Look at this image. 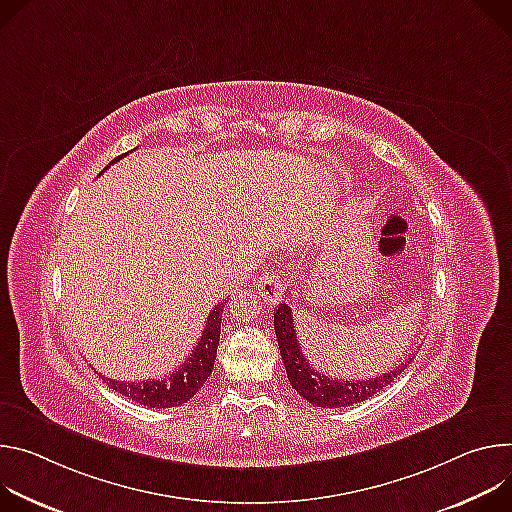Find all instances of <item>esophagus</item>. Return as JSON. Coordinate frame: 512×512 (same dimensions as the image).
<instances>
[{
	"instance_id": "1",
	"label": "esophagus",
	"mask_w": 512,
	"mask_h": 512,
	"mask_svg": "<svg viewBox=\"0 0 512 512\" xmlns=\"http://www.w3.org/2000/svg\"><path fill=\"white\" fill-rule=\"evenodd\" d=\"M258 293L262 299L270 305H276L282 301V295H285V289L280 285V276L278 274H262L258 280Z\"/></svg>"
}]
</instances>
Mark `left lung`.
<instances>
[{
	"label": "left lung",
	"mask_w": 512,
	"mask_h": 512,
	"mask_svg": "<svg viewBox=\"0 0 512 512\" xmlns=\"http://www.w3.org/2000/svg\"><path fill=\"white\" fill-rule=\"evenodd\" d=\"M274 333H276L278 350L282 356V364L287 368V378L291 386L303 396L307 403L323 409H342V407L368 401L370 396L380 392L384 386H388L396 376H399L409 366V362H413V356H411L401 366H396V370L370 380H333L317 372L305 360V354L297 342L293 309L289 303L278 305L274 313Z\"/></svg>",
	"instance_id": "obj_1"
}]
</instances>
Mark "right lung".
<instances>
[{"instance_id":"obj_1","label":"right lung","mask_w":512,"mask_h":512,"mask_svg":"<svg viewBox=\"0 0 512 512\" xmlns=\"http://www.w3.org/2000/svg\"><path fill=\"white\" fill-rule=\"evenodd\" d=\"M124 156L126 154L113 158L109 164L118 162ZM107 168L109 166H105L103 170ZM223 307H225L223 303L215 305V309L209 313L205 321V329L199 337L197 346L193 348V354L185 360L183 366H179V370H175L170 376H164L160 380L152 378L146 382H122L107 376H101V380H105L109 388L120 392L122 396H128V399L150 409H170L191 401L213 370L217 346H219Z\"/></svg>"}]
</instances>
